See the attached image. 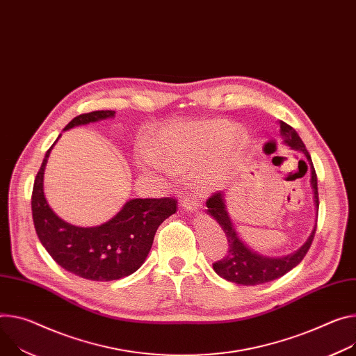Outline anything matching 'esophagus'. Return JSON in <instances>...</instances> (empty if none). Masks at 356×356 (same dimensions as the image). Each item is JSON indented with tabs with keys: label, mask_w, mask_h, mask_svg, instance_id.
Segmentation results:
<instances>
[{
	"label": "esophagus",
	"mask_w": 356,
	"mask_h": 356,
	"mask_svg": "<svg viewBox=\"0 0 356 356\" xmlns=\"http://www.w3.org/2000/svg\"><path fill=\"white\" fill-rule=\"evenodd\" d=\"M180 204H181V207H184L186 210H196V209L200 206L197 200L191 199V197H184Z\"/></svg>",
	"instance_id": "1"
}]
</instances>
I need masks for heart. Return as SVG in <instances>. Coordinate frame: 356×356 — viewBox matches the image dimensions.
<instances>
[{"instance_id":"heart-1","label":"heart","mask_w":356,"mask_h":356,"mask_svg":"<svg viewBox=\"0 0 356 356\" xmlns=\"http://www.w3.org/2000/svg\"><path fill=\"white\" fill-rule=\"evenodd\" d=\"M232 132V123L225 120L184 124L161 134L150 149L172 168L191 166L216 153ZM227 140L222 152L214 154L200 169L197 179L203 187H216L225 179L233 154L244 145L241 134H233Z\"/></svg>"}]
</instances>
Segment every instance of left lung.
I'll use <instances>...</instances> for the list:
<instances>
[{
	"instance_id": "8db88e82",
	"label": "left lung",
	"mask_w": 356,
	"mask_h": 356,
	"mask_svg": "<svg viewBox=\"0 0 356 356\" xmlns=\"http://www.w3.org/2000/svg\"><path fill=\"white\" fill-rule=\"evenodd\" d=\"M281 127V135L284 136V142L291 146L293 149L301 150L309 163L311 169V186L314 190V199H315V207H316V217H318V207H319V199H318V184H316V173L312 165L311 156L298 136V134L294 131L293 126H289L285 122H280ZM206 206L209 207V214L213 216L217 222L221 225L222 232L225 233V237L229 240V251L218 261L213 264L214 271L225 278L227 281L241 284V285H257V284H264L273 280H277L286 274L288 271L297 267L302 260L305 254L308 252L315 232H316V222L315 227L307 240V243L294 254L282 258H267L260 254L251 251L245 244L238 238L234 225L229 217L227 210H225L224 204V195L222 191H216L207 199Z\"/></svg>"
}]
</instances>
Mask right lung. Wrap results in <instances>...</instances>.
<instances>
[{
  "instance_id": "obj_1",
  "label": "right lung",
  "mask_w": 356,
  "mask_h": 356,
  "mask_svg": "<svg viewBox=\"0 0 356 356\" xmlns=\"http://www.w3.org/2000/svg\"><path fill=\"white\" fill-rule=\"evenodd\" d=\"M113 115V111L82 113L65 126V131ZM54 145L47 150L31 196L32 220L40 241L62 268L78 277L112 281L134 274L146 260L159 225L176 213L177 200L134 199L112 220L98 227H75L60 220L44 196V169Z\"/></svg>"
}]
</instances>
